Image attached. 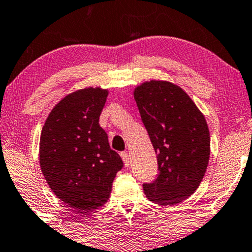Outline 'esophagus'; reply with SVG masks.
<instances>
[{
    "instance_id": "34e87169",
    "label": "esophagus",
    "mask_w": 252,
    "mask_h": 252,
    "mask_svg": "<svg viewBox=\"0 0 252 252\" xmlns=\"http://www.w3.org/2000/svg\"><path fill=\"white\" fill-rule=\"evenodd\" d=\"M121 158H122V160H123V163H125V165L127 168V166L130 165V158H129V154H127L126 152H122V153H121Z\"/></svg>"
}]
</instances>
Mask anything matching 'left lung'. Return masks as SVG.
Segmentation results:
<instances>
[{
    "mask_svg": "<svg viewBox=\"0 0 252 252\" xmlns=\"http://www.w3.org/2000/svg\"><path fill=\"white\" fill-rule=\"evenodd\" d=\"M158 158V173L144 193L161 205L180 203L195 192L210 158V134L189 95L166 81L145 82L133 92Z\"/></svg>",
    "mask_w": 252,
    "mask_h": 252,
    "instance_id": "1",
    "label": "left lung"
}]
</instances>
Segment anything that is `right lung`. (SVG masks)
<instances>
[{
    "label": "right lung",
    "instance_id": "1",
    "mask_svg": "<svg viewBox=\"0 0 252 252\" xmlns=\"http://www.w3.org/2000/svg\"><path fill=\"white\" fill-rule=\"evenodd\" d=\"M108 91L86 88L67 94L49 114L40 138V165L63 203L94 211L108 201L123 162L99 126Z\"/></svg>",
    "mask_w": 252,
    "mask_h": 252
}]
</instances>
